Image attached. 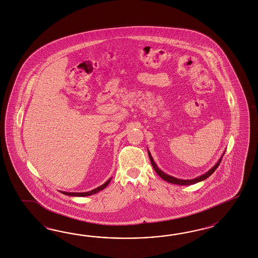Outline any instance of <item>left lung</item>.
<instances>
[{
    "instance_id": "left-lung-1",
    "label": "left lung",
    "mask_w": 258,
    "mask_h": 258,
    "mask_svg": "<svg viewBox=\"0 0 258 258\" xmlns=\"http://www.w3.org/2000/svg\"><path fill=\"white\" fill-rule=\"evenodd\" d=\"M224 153H225V152H224ZM224 153L221 155V157L219 159V161L216 163L213 167L209 169L208 171H206L205 174H202V175H200L199 177H196V178H194V179H186V180H184V179H179V178H176V177L170 176L169 174H167V173H165L164 171H162L161 169H159V168L156 166V164H155L153 156L151 155L150 151L148 150V154H149L150 160H151L152 166H153V168L155 169L156 173H157L159 176L161 177L162 179H164L165 181L169 182L170 184H181V185H188V184H196V183H199L201 181L206 180V178H208V177L210 176V175L213 173L214 171L217 169V168L219 167V165H220V163H221V158L223 157Z\"/></svg>"
}]
</instances>
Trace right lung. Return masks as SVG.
I'll return each mask as SVG.
<instances>
[{"label": "right lung", "mask_w": 258, "mask_h": 258, "mask_svg": "<svg viewBox=\"0 0 258 258\" xmlns=\"http://www.w3.org/2000/svg\"><path fill=\"white\" fill-rule=\"evenodd\" d=\"M111 179H112V177H111L110 179H108L104 184H102V185H100L99 187H97V188H94V189H92V190H90V191L88 192H66V191H60L61 193H63V194H65V195H68V196H74V197H86V196H90V195H92V194H95L97 192L101 191V190H103V188H105L108 184L110 183Z\"/></svg>", "instance_id": "1"}]
</instances>
